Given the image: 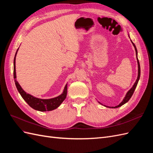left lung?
Returning <instances> with one entry per match:
<instances>
[{
  "label": "left lung",
  "mask_w": 153,
  "mask_h": 153,
  "mask_svg": "<svg viewBox=\"0 0 153 153\" xmlns=\"http://www.w3.org/2000/svg\"><path fill=\"white\" fill-rule=\"evenodd\" d=\"M131 43H132V44H133V45L134 48H135V52H136V57H137V64H138V76H137V80H136V81H135V84H133V87L127 92V93H126V96H125V97L124 98L123 100L121 101V103H120L117 106H112V107H110V106H109V107H108V106H107L104 105V106H105V107H108V108H116L120 107V106H121L122 105H124L125 103H126L128 102V101L129 100V99L131 98V97L132 96V95H133V92H134V91H135V89H136V87H137V84H138V80H139V79H140V63H139V61H138V56H137V53H138L137 50V48H136V47H135V45L133 43V41H132L131 40ZM98 103H99L100 104H101V105H103L102 103H101L100 102H99V101H98Z\"/></svg>",
  "instance_id": "obj_1"
}]
</instances>
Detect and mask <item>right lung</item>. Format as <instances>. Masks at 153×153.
Instances as JSON below:
<instances>
[{
  "label": "right lung",
  "mask_w": 153,
  "mask_h": 153,
  "mask_svg": "<svg viewBox=\"0 0 153 153\" xmlns=\"http://www.w3.org/2000/svg\"><path fill=\"white\" fill-rule=\"evenodd\" d=\"M19 48H18L16 52L14 58V69H13V76L15 78V82L16 87L18 89V91L19 92L22 98L24 99L27 103L28 104L31 108H34L36 110L40 111V112H46V111H52L53 110L56 109L63 102L64 100L66 99L67 96V89L68 85L67 84L64 87V91L62 93L55 98H50V99H41L36 98V97L32 96L30 94L27 93L24 90L22 89L19 83L16 80V56L18 52V50Z\"/></svg>",
  "instance_id": "add662e5"
}]
</instances>
